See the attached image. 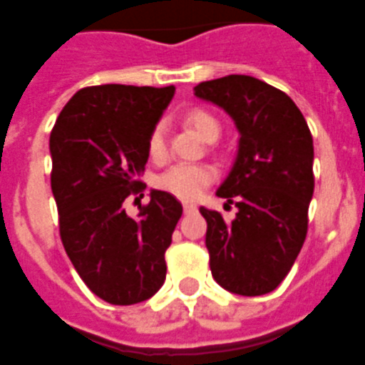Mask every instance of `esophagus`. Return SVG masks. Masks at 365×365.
Returning a JSON list of instances; mask_svg holds the SVG:
<instances>
[{
	"mask_svg": "<svg viewBox=\"0 0 365 365\" xmlns=\"http://www.w3.org/2000/svg\"><path fill=\"white\" fill-rule=\"evenodd\" d=\"M195 210H197V205H195V202H183V212H195Z\"/></svg>",
	"mask_w": 365,
	"mask_h": 365,
	"instance_id": "esophagus-1",
	"label": "esophagus"
}]
</instances>
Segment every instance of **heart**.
<instances>
[{
  "label": "heart",
  "mask_w": 365,
  "mask_h": 365,
  "mask_svg": "<svg viewBox=\"0 0 365 365\" xmlns=\"http://www.w3.org/2000/svg\"><path fill=\"white\" fill-rule=\"evenodd\" d=\"M187 122L195 128L202 139L218 138L220 122L205 110H193L187 115ZM147 151L153 160H163L166 155V128L157 124L147 139ZM214 170L205 164H176L166 172H163L157 180V185L166 193L174 195L178 199H197L205 191L208 183L212 182Z\"/></svg>",
  "instance_id": "heart-1"
}]
</instances>
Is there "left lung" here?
I'll return each instance as SVG.
<instances>
[{"instance_id": "left-lung-1", "label": "left lung", "mask_w": 365, "mask_h": 365, "mask_svg": "<svg viewBox=\"0 0 365 365\" xmlns=\"http://www.w3.org/2000/svg\"><path fill=\"white\" fill-rule=\"evenodd\" d=\"M193 91L224 108L239 132L235 163L216 191L237 207L235 220L226 222L201 207L212 277L230 293H272L306 239L314 195L312 133L293 99L258 78L230 74Z\"/></svg>"}]
</instances>
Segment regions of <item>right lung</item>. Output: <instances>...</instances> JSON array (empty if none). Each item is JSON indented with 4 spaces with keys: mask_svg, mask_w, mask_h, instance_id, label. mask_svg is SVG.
I'll return each instance as SVG.
<instances>
[{
    "mask_svg": "<svg viewBox=\"0 0 365 365\" xmlns=\"http://www.w3.org/2000/svg\"><path fill=\"white\" fill-rule=\"evenodd\" d=\"M176 88L105 83L66 103L49 138L51 191L61 241L93 294L118 306L151 299L166 279L164 252L183 208L153 189L151 201L128 216L122 202L143 189L147 139Z\"/></svg>",
    "mask_w": 365,
    "mask_h": 365,
    "instance_id": "add662e5",
    "label": "right lung"
}]
</instances>
